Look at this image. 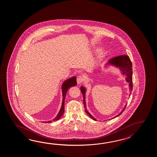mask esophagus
Instances as JSON below:
<instances>
[{"label":"esophagus","instance_id":"esophagus-1","mask_svg":"<svg viewBox=\"0 0 157 157\" xmlns=\"http://www.w3.org/2000/svg\"><path fill=\"white\" fill-rule=\"evenodd\" d=\"M83 77L81 76H78L77 78V84H80L83 82Z\"/></svg>","mask_w":157,"mask_h":157}]
</instances>
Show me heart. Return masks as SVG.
Segmentation results:
<instances>
[{
	"mask_svg": "<svg viewBox=\"0 0 157 157\" xmlns=\"http://www.w3.org/2000/svg\"><path fill=\"white\" fill-rule=\"evenodd\" d=\"M100 56H101V54L100 53H99V54H98V57H100Z\"/></svg>",
	"mask_w": 157,
	"mask_h": 157,
	"instance_id": "obj_1",
	"label": "heart"
}]
</instances>
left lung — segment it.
Masks as SVG:
<instances>
[{"label": "left lung", "mask_w": 157, "mask_h": 157, "mask_svg": "<svg viewBox=\"0 0 157 157\" xmlns=\"http://www.w3.org/2000/svg\"><path fill=\"white\" fill-rule=\"evenodd\" d=\"M107 65H112L115 67L118 68L121 71V73L124 75H126V81L129 83V89L130 91V94L131 91L132 90V87H133V83H132V64L131 63L130 59L128 56L126 55H123V56H120L117 57H114L112 59H110L109 60L108 63H107ZM81 91L83 95V104H84V107L85 109V112L89 116H90L93 120L94 121H97V120L91 116V114L87 111L86 109V103H85V93H86V89L83 86L81 87L80 88ZM127 104L124 106L123 110L121 112L120 114H118L116 117H114L113 118H114L117 116H120L121 113L124 112V110L125 109V108L126 107Z\"/></svg>", "instance_id": "1"}]
</instances>
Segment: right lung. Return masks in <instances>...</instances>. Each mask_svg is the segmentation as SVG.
Masks as SVG:
<instances>
[{
	"mask_svg": "<svg viewBox=\"0 0 157 157\" xmlns=\"http://www.w3.org/2000/svg\"><path fill=\"white\" fill-rule=\"evenodd\" d=\"M77 85V82H76V77L75 76L71 77L69 79H67L64 82L62 86V95H63V100H62V107L60 108V111L59 112L58 114H57V117L54 119V121L58 120L60 119V117H62L63 114L64 112V99L67 93V91L71 87L76 86ZM52 121H49L48 122H43L44 123H50Z\"/></svg>",
	"mask_w": 157,
	"mask_h": 157,
	"instance_id": "obj_1",
	"label": "right lung"
}]
</instances>
